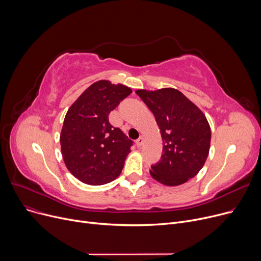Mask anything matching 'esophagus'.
Wrapping results in <instances>:
<instances>
[{"instance_id": "esophagus-1", "label": "esophagus", "mask_w": 261, "mask_h": 261, "mask_svg": "<svg viewBox=\"0 0 261 261\" xmlns=\"http://www.w3.org/2000/svg\"><path fill=\"white\" fill-rule=\"evenodd\" d=\"M143 142H144V138L141 136V137L138 138L137 141H136V143H137V146H138V147H141V146L143 145Z\"/></svg>"}]
</instances>
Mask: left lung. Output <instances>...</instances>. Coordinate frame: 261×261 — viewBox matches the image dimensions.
<instances>
[{
    "label": "left lung",
    "mask_w": 261,
    "mask_h": 261,
    "mask_svg": "<svg viewBox=\"0 0 261 261\" xmlns=\"http://www.w3.org/2000/svg\"><path fill=\"white\" fill-rule=\"evenodd\" d=\"M136 94L154 114L163 141V154L150 176L164 186L176 187L203 167L211 145V127L204 114L175 88L138 89Z\"/></svg>",
    "instance_id": "left-lung-1"
}]
</instances>
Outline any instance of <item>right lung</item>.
Here are the masks:
<instances>
[{
	"mask_svg": "<svg viewBox=\"0 0 261 261\" xmlns=\"http://www.w3.org/2000/svg\"><path fill=\"white\" fill-rule=\"evenodd\" d=\"M132 94L122 84L100 80L91 84L69 107L60 135L68 171L89 186L115 180L123 168L133 141L109 121V115Z\"/></svg>",
	"mask_w": 261,
	"mask_h": 261,
	"instance_id": "add662e5",
	"label": "right lung"
}]
</instances>
